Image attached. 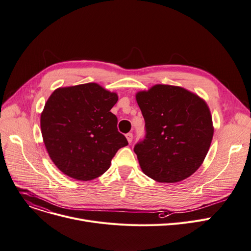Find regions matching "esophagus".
Wrapping results in <instances>:
<instances>
[{"instance_id": "esophagus-1", "label": "esophagus", "mask_w": 251, "mask_h": 251, "mask_svg": "<svg viewBox=\"0 0 251 251\" xmlns=\"http://www.w3.org/2000/svg\"><path fill=\"white\" fill-rule=\"evenodd\" d=\"M126 138H127V140H128V142H129V143H131V142H132V140H133V134H132L131 132L127 133V134H126Z\"/></svg>"}]
</instances>
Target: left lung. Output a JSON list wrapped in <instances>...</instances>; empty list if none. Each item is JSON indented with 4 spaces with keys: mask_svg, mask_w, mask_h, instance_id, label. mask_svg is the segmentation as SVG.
<instances>
[{
    "mask_svg": "<svg viewBox=\"0 0 251 251\" xmlns=\"http://www.w3.org/2000/svg\"><path fill=\"white\" fill-rule=\"evenodd\" d=\"M145 137L134 146L142 172L159 182H177L203 163L213 138V122L203 99L188 90L155 85L138 92Z\"/></svg>",
    "mask_w": 251,
    "mask_h": 251,
    "instance_id": "obj_1",
    "label": "left lung"
}]
</instances>
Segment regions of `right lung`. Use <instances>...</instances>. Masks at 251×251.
<instances>
[{
  "mask_svg": "<svg viewBox=\"0 0 251 251\" xmlns=\"http://www.w3.org/2000/svg\"><path fill=\"white\" fill-rule=\"evenodd\" d=\"M118 101L96 82L59 88L45 103L40 117L47 152L64 175L91 180L108 171L121 147L128 145L110 112Z\"/></svg>",
  "mask_w": 251,
  "mask_h": 251,
  "instance_id": "add662e5",
  "label": "right lung"
}]
</instances>
